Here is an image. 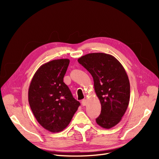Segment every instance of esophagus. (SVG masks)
I'll list each match as a JSON object with an SVG mask.
<instances>
[{"mask_svg":"<svg viewBox=\"0 0 159 159\" xmlns=\"http://www.w3.org/2000/svg\"><path fill=\"white\" fill-rule=\"evenodd\" d=\"M87 103H88V102L86 99H83L82 101H81V104H82L83 106H85V105H87Z\"/></svg>","mask_w":159,"mask_h":159,"instance_id":"esophagus-1","label":"esophagus"}]
</instances>
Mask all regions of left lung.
Returning a JSON list of instances; mask_svg holds the SVG:
<instances>
[{
    "instance_id": "8db88e82",
    "label": "left lung",
    "mask_w": 159,
    "mask_h": 159,
    "mask_svg": "<svg viewBox=\"0 0 159 159\" xmlns=\"http://www.w3.org/2000/svg\"><path fill=\"white\" fill-rule=\"evenodd\" d=\"M78 61L92 75L95 91L102 105L96 123L111 129L120 122L129 105L130 84L126 71L114 56L105 53H91Z\"/></svg>"
}]
</instances>
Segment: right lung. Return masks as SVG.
Instances as JSON below:
<instances>
[{
	"label": "right lung",
	"mask_w": 159,
	"mask_h": 159,
	"mask_svg": "<svg viewBox=\"0 0 159 159\" xmlns=\"http://www.w3.org/2000/svg\"><path fill=\"white\" fill-rule=\"evenodd\" d=\"M69 64V59H59L42 65L28 89L34 115L42 127L52 133L63 131L80 105L64 82Z\"/></svg>",
	"instance_id": "add662e5"
}]
</instances>
